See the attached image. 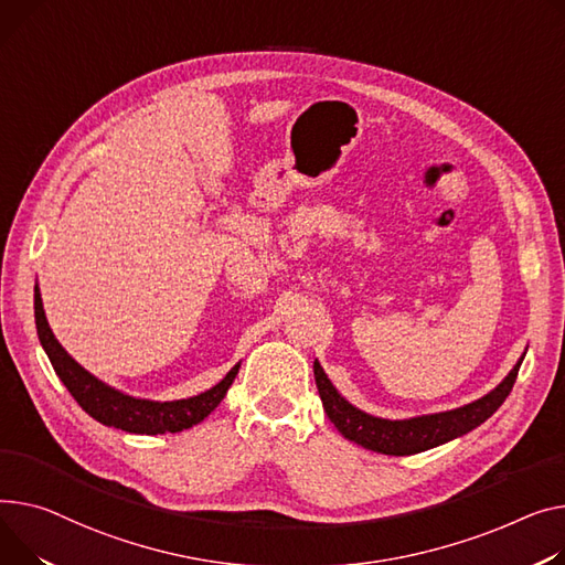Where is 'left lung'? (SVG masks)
Segmentation results:
<instances>
[{
  "instance_id": "left-lung-1",
  "label": "left lung",
  "mask_w": 565,
  "mask_h": 565,
  "mask_svg": "<svg viewBox=\"0 0 565 565\" xmlns=\"http://www.w3.org/2000/svg\"><path fill=\"white\" fill-rule=\"evenodd\" d=\"M522 359L513 365V370L507 374V380L481 399L466 404L455 411L434 413V416L423 418H411V420H382L367 416V413L359 411L350 402H345L338 391L327 380L324 370L320 363H313V374L318 393L322 399V406L327 411L329 420L335 425L345 438L359 443L372 452H382L391 457H406V455H418L425 449H431L436 445H443L457 436H463L479 427L483 420H488L493 413L502 406V402L509 397Z\"/></svg>"
}]
</instances>
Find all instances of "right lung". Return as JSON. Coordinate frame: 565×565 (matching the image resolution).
Instances as JSON below:
<instances>
[{
  "instance_id": "1",
  "label": "right lung",
  "mask_w": 565,
  "mask_h": 565,
  "mask_svg": "<svg viewBox=\"0 0 565 565\" xmlns=\"http://www.w3.org/2000/svg\"><path fill=\"white\" fill-rule=\"evenodd\" d=\"M33 309H35V329L41 345L45 348L58 380L65 384L70 395L79 402V406L93 416L97 423L106 427H116L129 434H174L181 429L193 427L202 423L209 413L227 395L232 382L236 380L238 367L234 365L227 377H224L217 386L211 391L177 399V402H149V399H136L129 395H122L116 388H108L99 380H95L90 372H86L77 361H74L54 338L45 311L41 290L35 286L33 295Z\"/></svg>"
}]
</instances>
